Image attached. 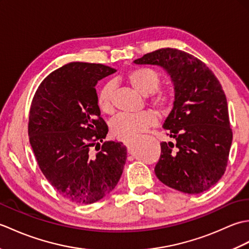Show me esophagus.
<instances>
[{"label": "esophagus", "mask_w": 249, "mask_h": 249, "mask_svg": "<svg viewBox=\"0 0 249 249\" xmlns=\"http://www.w3.org/2000/svg\"><path fill=\"white\" fill-rule=\"evenodd\" d=\"M131 141H133V138H129V139H125L124 140V144L126 146H129V144L131 143Z\"/></svg>", "instance_id": "1"}]
</instances>
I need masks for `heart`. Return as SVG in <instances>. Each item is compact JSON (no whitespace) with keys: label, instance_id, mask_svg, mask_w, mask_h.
Listing matches in <instances>:
<instances>
[{"label":"heart","instance_id":"obj_1","mask_svg":"<svg viewBox=\"0 0 249 249\" xmlns=\"http://www.w3.org/2000/svg\"><path fill=\"white\" fill-rule=\"evenodd\" d=\"M125 82L136 92L146 96L147 103L154 108L158 114L166 115L174 103V94L170 89L158 88L160 76L156 71L149 67H135L124 76ZM99 110L103 113L113 112V88L111 84H105L99 89L96 98ZM157 123V116L153 111L146 110L137 114L122 113L111 121L110 129L120 139L135 138L141 131L153 127Z\"/></svg>","mask_w":249,"mask_h":249}]
</instances>
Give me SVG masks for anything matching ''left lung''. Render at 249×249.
<instances>
[{"mask_svg":"<svg viewBox=\"0 0 249 249\" xmlns=\"http://www.w3.org/2000/svg\"><path fill=\"white\" fill-rule=\"evenodd\" d=\"M135 63L163 67L174 84L173 108L162 126L172 141L160 143L156 177L179 192H205L224 176L232 143L220 82L202 61L178 49H158Z\"/></svg>","mask_w":249,"mask_h":249,"instance_id":"8db88e82","label":"left lung"}]
</instances>
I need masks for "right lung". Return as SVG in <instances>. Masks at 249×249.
Returning a JSON list of instances; mask_svg holds the SVG:
<instances>
[{"instance_id": "1", "label": "right lung", "mask_w": 249, "mask_h": 249, "mask_svg": "<svg viewBox=\"0 0 249 249\" xmlns=\"http://www.w3.org/2000/svg\"><path fill=\"white\" fill-rule=\"evenodd\" d=\"M114 68L71 62L47 76L36 89L29 115V137L37 163L62 197L91 204L120 181L127 149L105 141L108 125L100 116L95 86ZM99 145L96 155L89 152ZM96 150V147H95Z\"/></svg>"}]
</instances>
